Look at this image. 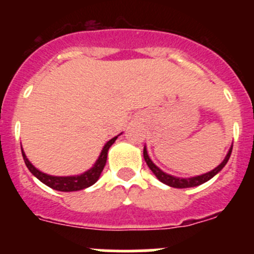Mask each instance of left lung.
<instances>
[{
  "label": "left lung",
  "mask_w": 254,
  "mask_h": 254,
  "mask_svg": "<svg viewBox=\"0 0 254 254\" xmlns=\"http://www.w3.org/2000/svg\"><path fill=\"white\" fill-rule=\"evenodd\" d=\"M231 152H232V148H230L229 153H227L226 157H225V160L221 162V165L217 166V167L215 168V170H212L211 172H207V173H205V175H201L198 177H191V178H177V177L170 176V175H167V173L162 172V171H161L157 166L153 165L152 161L150 160L146 148H143V158H145L146 163H147V166L150 167V170L153 172V175L157 177V178L160 179L162 183L167 184V186H170V187H173V188H190V187L200 186V184L205 183V182L209 181V179H211L215 175H217V173H219L220 171L225 167V165L227 163L230 156H231Z\"/></svg>",
  "instance_id": "obj_1"
}]
</instances>
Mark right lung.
<instances>
[{"label": "right lung", "mask_w": 254, "mask_h": 254, "mask_svg": "<svg viewBox=\"0 0 254 254\" xmlns=\"http://www.w3.org/2000/svg\"><path fill=\"white\" fill-rule=\"evenodd\" d=\"M118 136L113 137L112 140H109L108 142L106 143V146L102 150L101 156L97 160L96 165L91 168L89 171L84 172L83 175L79 176H73V177H54V176H49L45 175V173L40 172L38 171L32 163L28 161V158L25 157L24 152L22 150V155H23V160H24L25 166L28 167V170L33 173L40 182L45 184V186L50 187V188L55 189V190H60V191H76V190H81V189L88 188L91 187L92 184L96 183L98 181L99 176H101L102 171H103L104 166H106L107 162V155H108V150L109 147L114 143L115 140H117Z\"/></svg>", "instance_id": "add662e5"}]
</instances>
